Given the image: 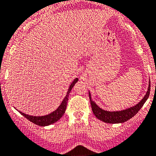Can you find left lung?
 <instances>
[{
    "label": "left lung",
    "instance_id": "left-lung-1",
    "mask_svg": "<svg viewBox=\"0 0 156 156\" xmlns=\"http://www.w3.org/2000/svg\"><path fill=\"white\" fill-rule=\"evenodd\" d=\"M150 89H151V84H148V87H147V91L146 92V94L144 95V97L142 98L141 101L139 103L134 105V106L128 108L126 109L121 111H113V112H110V111H106L102 109L101 108L97 105L94 101L92 100L91 94L90 92L89 91V100H90V103H91L92 110H93L94 115L100 119L101 121L104 122L106 123H112V124H116V123H122L128 121L129 119H130L133 116L140 111V108L143 107L144 104L146 102L150 94Z\"/></svg>",
    "mask_w": 156,
    "mask_h": 156
}]
</instances>
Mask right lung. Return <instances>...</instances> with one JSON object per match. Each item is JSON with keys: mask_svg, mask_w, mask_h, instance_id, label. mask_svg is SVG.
<instances>
[{"mask_svg": "<svg viewBox=\"0 0 156 156\" xmlns=\"http://www.w3.org/2000/svg\"><path fill=\"white\" fill-rule=\"evenodd\" d=\"M78 81V78H76L72 82H71V84H70V86H69L68 90H67V92L66 97L63 98V101L61 102L60 105L58 107L57 109L54 111V112H51V113L48 114V115H46L42 116L29 115H27V114L20 112V111H19V112L22 115H23L24 117L27 118L28 120H30V121L34 123V124H36V125L40 126H49L51 125V124H53V123L56 122L61 119L62 116L64 115L65 111H66V108H67V101H68V97L69 94H70V92L71 91L72 88L74 87V86Z\"/></svg>", "mask_w": 156, "mask_h": 156, "instance_id": "add662e5", "label": "right lung"}]
</instances>
